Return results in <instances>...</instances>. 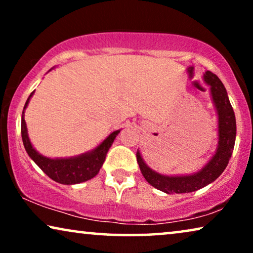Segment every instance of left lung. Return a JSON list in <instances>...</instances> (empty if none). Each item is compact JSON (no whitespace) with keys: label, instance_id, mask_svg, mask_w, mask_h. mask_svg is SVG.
I'll list each match as a JSON object with an SVG mask.
<instances>
[{"label":"left lung","instance_id":"1","mask_svg":"<svg viewBox=\"0 0 253 253\" xmlns=\"http://www.w3.org/2000/svg\"><path fill=\"white\" fill-rule=\"evenodd\" d=\"M204 79L211 87L213 102L217 112L219 141L215 154L202 170L188 176H166L152 170L137 152V162L145 179L155 189L166 193H189L215 181L226 169L233 154L236 139V119L222 82L213 72L206 71Z\"/></svg>","mask_w":253,"mask_h":253}]
</instances>
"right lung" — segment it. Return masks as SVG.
<instances>
[{
    "mask_svg": "<svg viewBox=\"0 0 253 253\" xmlns=\"http://www.w3.org/2000/svg\"><path fill=\"white\" fill-rule=\"evenodd\" d=\"M34 91L31 93L29 98L26 100L25 106L22 114V138L24 147L29 154V157L39 166V168L46 174L48 177H50L53 181L61 183V184H77L85 181H88L94 177L98 174L100 168L102 167L105 162L107 152L109 147L112 146L114 139L117 134L120 133V130L114 131L99 145L98 147L87 153L78 155V157L69 158V159H49L43 157L38 153L34 150V147L31 144L30 138L27 136L26 123L24 120V112L29 105L31 96L33 95Z\"/></svg>",
    "mask_w": 253,
    "mask_h": 253,
    "instance_id": "add662e5",
    "label": "right lung"
}]
</instances>
